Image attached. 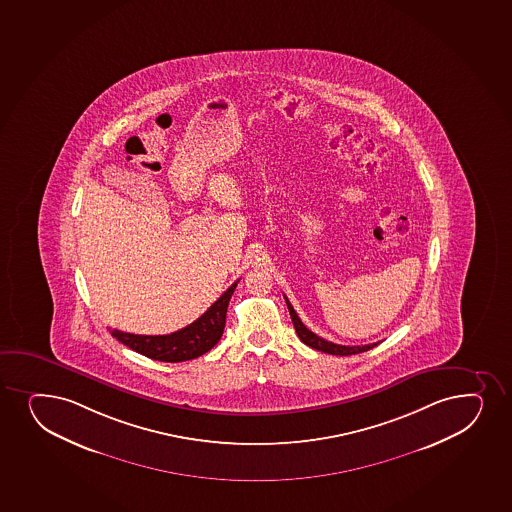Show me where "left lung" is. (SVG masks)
<instances>
[{"instance_id": "obj_1", "label": "left lung", "mask_w": 512, "mask_h": 512, "mask_svg": "<svg viewBox=\"0 0 512 512\" xmlns=\"http://www.w3.org/2000/svg\"><path fill=\"white\" fill-rule=\"evenodd\" d=\"M285 302H287L288 312H290V318H292V323H294L297 336H299L300 341L306 343L307 347L319 350V352L329 353V355H341L343 357V355L367 352V350H371V348L377 345V343H371V345H362V347H347V345H336V343L324 340V338L316 335V333H312L311 329H307L304 326V323L297 316V312L294 311V307L288 302L287 297H285Z\"/></svg>"}]
</instances>
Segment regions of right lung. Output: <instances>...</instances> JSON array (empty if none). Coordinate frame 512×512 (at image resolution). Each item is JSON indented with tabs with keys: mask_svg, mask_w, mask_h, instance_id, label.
<instances>
[{
	"mask_svg": "<svg viewBox=\"0 0 512 512\" xmlns=\"http://www.w3.org/2000/svg\"><path fill=\"white\" fill-rule=\"evenodd\" d=\"M235 287L237 282L232 283L201 318L171 335H133L119 329H112L111 335L126 347L145 355L148 359L160 360V362H184V360L198 359L203 353L210 352L222 338L227 307Z\"/></svg>",
	"mask_w": 512,
	"mask_h": 512,
	"instance_id": "1",
	"label": "right lung"
}]
</instances>
